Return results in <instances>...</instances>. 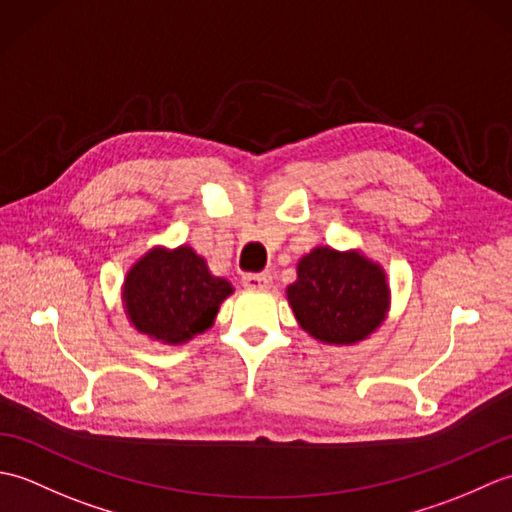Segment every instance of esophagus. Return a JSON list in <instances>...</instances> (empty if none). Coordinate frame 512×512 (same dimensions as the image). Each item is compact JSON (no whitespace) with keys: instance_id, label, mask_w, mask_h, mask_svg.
<instances>
[{"instance_id":"1","label":"esophagus","mask_w":512,"mask_h":512,"mask_svg":"<svg viewBox=\"0 0 512 512\" xmlns=\"http://www.w3.org/2000/svg\"><path fill=\"white\" fill-rule=\"evenodd\" d=\"M242 284L248 290H264V288H270V284H273V277H270L268 273H250V275H244Z\"/></svg>"}]
</instances>
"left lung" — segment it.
Segmentation results:
<instances>
[{
  "label": "left lung",
  "mask_w": 512,
  "mask_h": 512,
  "mask_svg": "<svg viewBox=\"0 0 512 512\" xmlns=\"http://www.w3.org/2000/svg\"><path fill=\"white\" fill-rule=\"evenodd\" d=\"M295 319L325 345H354L380 328L389 312V281L361 250L317 246L297 264L286 288Z\"/></svg>",
  "instance_id": "8db88e82"
}]
</instances>
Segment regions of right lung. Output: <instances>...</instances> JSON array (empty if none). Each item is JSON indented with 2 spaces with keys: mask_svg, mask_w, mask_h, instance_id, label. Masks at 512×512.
<instances>
[{
  "mask_svg": "<svg viewBox=\"0 0 512 512\" xmlns=\"http://www.w3.org/2000/svg\"><path fill=\"white\" fill-rule=\"evenodd\" d=\"M228 295H233L231 281L215 277L187 244L149 248L123 281L129 323L165 345H182L209 330Z\"/></svg>",
  "mask_w": 512,
  "mask_h": 512,
  "instance_id": "right-lung-1",
  "label": "right lung"
}]
</instances>
